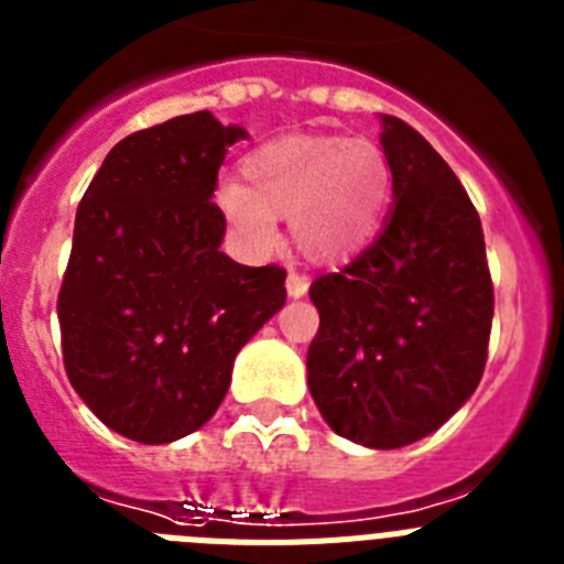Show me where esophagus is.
Returning a JSON list of instances; mask_svg holds the SVG:
<instances>
[{"instance_id": "1", "label": "esophagus", "mask_w": 564, "mask_h": 564, "mask_svg": "<svg viewBox=\"0 0 564 564\" xmlns=\"http://www.w3.org/2000/svg\"><path fill=\"white\" fill-rule=\"evenodd\" d=\"M307 288H311V276H305V273H299V271L288 273V293H291L293 299L305 296Z\"/></svg>"}]
</instances>
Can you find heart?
Listing matches in <instances>:
<instances>
[{"label":"heart","instance_id":"obj_1","mask_svg":"<svg viewBox=\"0 0 564 564\" xmlns=\"http://www.w3.org/2000/svg\"><path fill=\"white\" fill-rule=\"evenodd\" d=\"M390 192V161L378 143L285 134L246 154L242 183H220L217 206L251 251L273 248L276 217H291L299 251L330 262L370 242Z\"/></svg>","mask_w":564,"mask_h":564}]
</instances>
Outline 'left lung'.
I'll return each mask as SVG.
<instances>
[{"mask_svg": "<svg viewBox=\"0 0 564 564\" xmlns=\"http://www.w3.org/2000/svg\"><path fill=\"white\" fill-rule=\"evenodd\" d=\"M381 123L395 208L370 248L311 285L307 383L336 435L398 449L477 390L495 285L480 214L449 163L395 115Z\"/></svg>", "mask_w": 564, "mask_h": 564, "instance_id": "left-lung-1", "label": "left lung"}]
</instances>
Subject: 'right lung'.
I'll use <instances>...</instances> for the list:
<instances>
[{
  "mask_svg": "<svg viewBox=\"0 0 564 564\" xmlns=\"http://www.w3.org/2000/svg\"><path fill=\"white\" fill-rule=\"evenodd\" d=\"M246 129L208 109L127 134L84 192L58 291L73 390L112 432L172 443L200 430L242 344L285 305V268L220 251L212 200Z\"/></svg>",
  "mask_w": 564,
  "mask_h": 564,
  "instance_id": "obj_1",
  "label": "right lung"
}]
</instances>
